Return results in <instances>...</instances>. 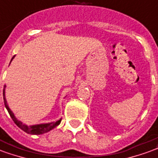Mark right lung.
<instances>
[{"label": "right lung", "mask_w": 158, "mask_h": 158, "mask_svg": "<svg viewBox=\"0 0 158 158\" xmlns=\"http://www.w3.org/2000/svg\"><path fill=\"white\" fill-rule=\"evenodd\" d=\"M15 57V56L11 58V61ZM10 61V62H11ZM5 88H6V85L4 86V89H3V99H4V104L6 108L9 112L10 117L12 118L13 122L16 123V125L20 127V128L24 131L25 132H27L28 134H35V135H40V134L46 133V132H48L49 131L52 130L53 128H55L56 126H58L60 123H61V119L57 120L56 122H52V123H41V124H36V125H32V126H27V124H24L22 123L21 121H19L15 115L12 112V111L10 110L8 104H7L6 99V95H5Z\"/></svg>", "instance_id": "right-lung-1"}]
</instances>
